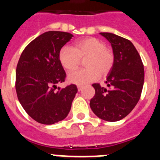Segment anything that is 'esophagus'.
Segmentation results:
<instances>
[{"instance_id":"obj_1","label":"esophagus","mask_w":160,"mask_h":160,"mask_svg":"<svg viewBox=\"0 0 160 160\" xmlns=\"http://www.w3.org/2000/svg\"><path fill=\"white\" fill-rule=\"evenodd\" d=\"M82 88H83V87H82L81 85H78L77 86V89H78V91L79 92H80L82 90Z\"/></svg>"}]
</instances>
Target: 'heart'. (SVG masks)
Here are the masks:
<instances>
[{
    "mask_svg": "<svg viewBox=\"0 0 160 160\" xmlns=\"http://www.w3.org/2000/svg\"><path fill=\"white\" fill-rule=\"evenodd\" d=\"M84 59L86 68L69 72L67 77L69 84L84 85L95 81L99 76H106L114 63L113 51L105 47L104 42L93 37L79 40L73 48L64 46L59 51V62L67 71L75 69L80 59Z\"/></svg>",
    "mask_w": 160,
    "mask_h": 160,
    "instance_id": "heart-1",
    "label": "heart"
}]
</instances>
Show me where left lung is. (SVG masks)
<instances>
[{
  "label": "left lung",
  "mask_w": 160,
  "mask_h": 160,
  "mask_svg": "<svg viewBox=\"0 0 160 160\" xmlns=\"http://www.w3.org/2000/svg\"><path fill=\"white\" fill-rule=\"evenodd\" d=\"M110 42L114 63L107 76L108 88L93 84L95 95L90 101L92 110L102 120H122L139 101L144 83V68L140 55L128 39L111 33H100Z\"/></svg>",
  "instance_id": "8db88e82"
}]
</instances>
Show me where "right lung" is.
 I'll list each match as a JSON object with an SVG mask.
<instances>
[{
    "label": "right lung",
    "instance_id": "1",
    "mask_svg": "<svg viewBox=\"0 0 160 160\" xmlns=\"http://www.w3.org/2000/svg\"><path fill=\"white\" fill-rule=\"evenodd\" d=\"M72 37L67 32H45L28 44L17 65L19 102L29 116L41 124L63 120L78 91L75 84L64 88L58 87L55 91L56 84L66 77L59 59V51Z\"/></svg>",
    "mask_w": 160,
    "mask_h": 160
}]
</instances>
